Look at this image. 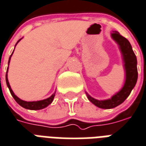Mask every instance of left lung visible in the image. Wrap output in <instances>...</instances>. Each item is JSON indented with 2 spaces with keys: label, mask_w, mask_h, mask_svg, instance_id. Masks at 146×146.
Segmentation results:
<instances>
[{
  "label": "left lung",
  "mask_w": 146,
  "mask_h": 146,
  "mask_svg": "<svg viewBox=\"0 0 146 146\" xmlns=\"http://www.w3.org/2000/svg\"><path fill=\"white\" fill-rule=\"evenodd\" d=\"M111 37L119 45V48L122 54V61L124 63L123 66L125 73L124 85L119 92L115 93L112 97L108 100H96L86 92L88 100L91 103L97 107L106 110L113 109L122 104L125 99L129 96L132 89L135 87L138 79L137 59L132 50L129 41L124 36L120 35L118 31H115L111 32Z\"/></svg>",
  "instance_id": "8db88e82"
}]
</instances>
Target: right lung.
I'll list each match as a JSON object with an SVG mask.
<instances>
[{
	"mask_svg": "<svg viewBox=\"0 0 146 146\" xmlns=\"http://www.w3.org/2000/svg\"><path fill=\"white\" fill-rule=\"evenodd\" d=\"M22 39V38H21ZM21 39H20L17 42L16 45L18 43V42L21 40ZM15 45V46H16ZM14 51H13V53H14ZM13 53H11V56H10V58H9V60H8V65L9 63H10V60H11V56H12V54ZM7 72H8V67L7 69V73H6V83H7V87H8L9 90L11 92V94L12 95V96L14 97V99L15 100L17 103H18L19 105L22 106V107L25 108L27 110H42V109H44V108H46V106H48L52 102H53V99H54V96H55V93H53L52 95L50 96L49 98L47 99H45V100H39V101H33V102H27V101H24V100H21L20 98H18L17 96L14 93L13 90H11V86H10V83H9V81H8V79H7Z\"/></svg>",
	"mask_w": 146,
	"mask_h": 146,
	"instance_id": "1",
	"label": "right lung"
}]
</instances>
